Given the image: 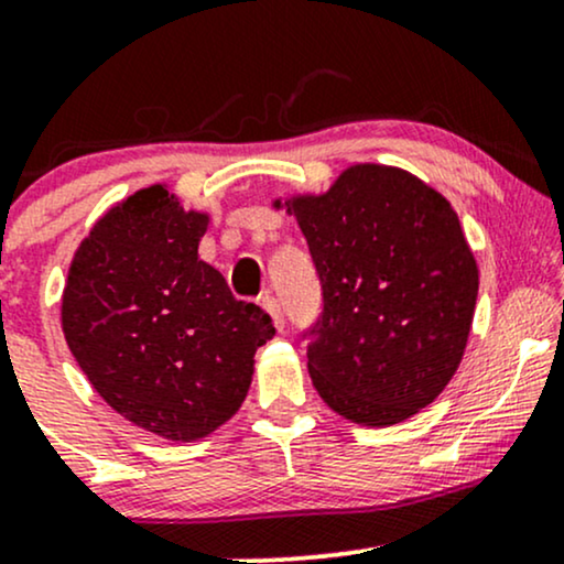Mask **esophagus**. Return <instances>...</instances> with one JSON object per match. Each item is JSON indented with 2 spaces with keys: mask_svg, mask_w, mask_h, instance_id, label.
<instances>
[{
  "mask_svg": "<svg viewBox=\"0 0 564 564\" xmlns=\"http://www.w3.org/2000/svg\"><path fill=\"white\" fill-rule=\"evenodd\" d=\"M260 304H262V310H264V313H268L270 318H273V326L278 328V332H283V326H286V321H283V310H281V302H278L273 294H264Z\"/></svg>",
  "mask_w": 564,
  "mask_h": 564,
  "instance_id": "34e87169",
  "label": "esophagus"
}]
</instances>
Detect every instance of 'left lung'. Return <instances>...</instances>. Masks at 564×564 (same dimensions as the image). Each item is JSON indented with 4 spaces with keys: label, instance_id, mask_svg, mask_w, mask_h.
I'll use <instances>...</instances> for the list:
<instances>
[{
    "label": "left lung",
    "instance_id": "8db88e82",
    "mask_svg": "<svg viewBox=\"0 0 564 564\" xmlns=\"http://www.w3.org/2000/svg\"><path fill=\"white\" fill-rule=\"evenodd\" d=\"M273 206L294 215L323 283L307 349L323 403L360 426L435 403L462 366L480 286L451 200L400 166L360 161Z\"/></svg>",
    "mask_w": 564,
    "mask_h": 564
}]
</instances>
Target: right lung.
Segmentation results:
<instances>
[{
  "label": "right lung",
  "mask_w": 564,
  "mask_h": 564,
  "mask_svg": "<svg viewBox=\"0 0 564 564\" xmlns=\"http://www.w3.org/2000/svg\"><path fill=\"white\" fill-rule=\"evenodd\" d=\"M209 212L185 209L166 183L106 212L70 260L61 300L70 355L95 392L140 430L196 443L249 394L270 315L238 302L198 260Z\"/></svg>",
  "instance_id": "obj_1"
}]
</instances>
